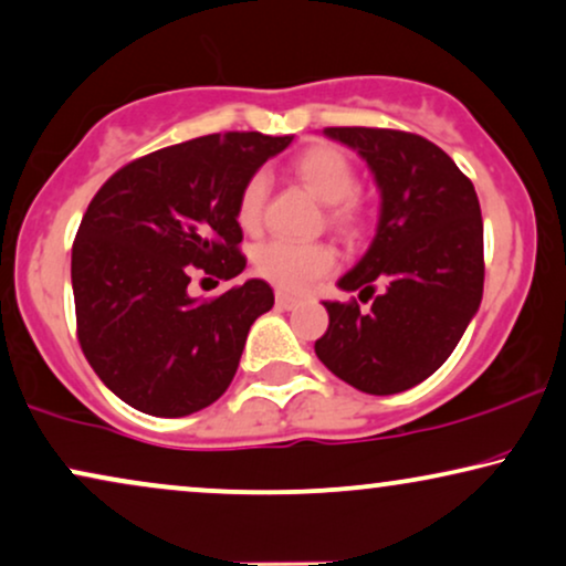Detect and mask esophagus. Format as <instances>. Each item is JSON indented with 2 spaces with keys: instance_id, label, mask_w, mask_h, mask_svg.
Instances as JSON below:
<instances>
[{
  "instance_id": "obj_1",
  "label": "esophagus",
  "mask_w": 566,
  "mask_h": 566,
  "mask_svg": "<svg viewBox=\"0 0 566 566\" xmlns=\"http://www.w3.org/2000/svg\"><path fill=\"white\" fill-rule=\"evenodd\" d=\"M275 304L281 306V310H296V306L301 304V301H298L296 296H291V293L277 291V293H275Z\"/></svg>"
}]
</instances>
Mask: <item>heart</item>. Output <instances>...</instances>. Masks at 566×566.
<instances>
[{"instance_id":"heart-1","label":"heart","mask_w":566,"mask_h":566,"mask_svg":"<svg viewBox=\"0 0 566 566\" xmlns=\"http://www.w3.org/2000/svg\"><path fill=\"white\" fill-rule=\"evenodd\" d=\"M291 174L310 192L329 205V220L340 229H354L361 220V202L356 200V168L343 150L333 145H312L301 150L291 160ZM268 179L262 174L249 176L247 185L241 187L237 218L241 229L254 231L262 223V210H265ZM337 256L335 249L327 244H298V241H268L256 249L254 265L256 273L268 277L283 291H310L319 277L333 273Z\"/></svg>"}]
</instances>
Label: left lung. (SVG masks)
<instances>
[{"label":"left lung","mask_w":566,"mask_h":566,"mask_svg":"<svg viewBox=\"0 0 566 566\" xmlns=\"http://www.w3.org/2000/svg\"><path fill=\"white\" fill-rule=\"evenodd\" d=\"M377 181L381 205L369 249L337 281L369 301H322L327 333L314 354L335 377L369 395L410 390L442 366L483 296V220L475 189L442 148L400 129L327 127Z\"/></svg>","instance_id":"8db88e82"}]
</instances>
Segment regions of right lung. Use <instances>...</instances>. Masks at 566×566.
I'll use <instances>...</instances> for the list:
<instances>
[{"label":"right lung","instance_id":"1","mask_svg":"<svg viewBox=\"0 0 566 566\" xmlns=\"http://www.w3.org/2000/svg\"><path fill=\"white\" fill-rule=\"evenodd\" d=\"M291 135H205L119 168L95 192L72 244L80 348L127 406L158 418L208 408L229 390L249 327L273 310L260 277L192 298V268L237 277L241 187Z\"/></svg>","mask_w":566,"mask_h":566}]
</instances>
